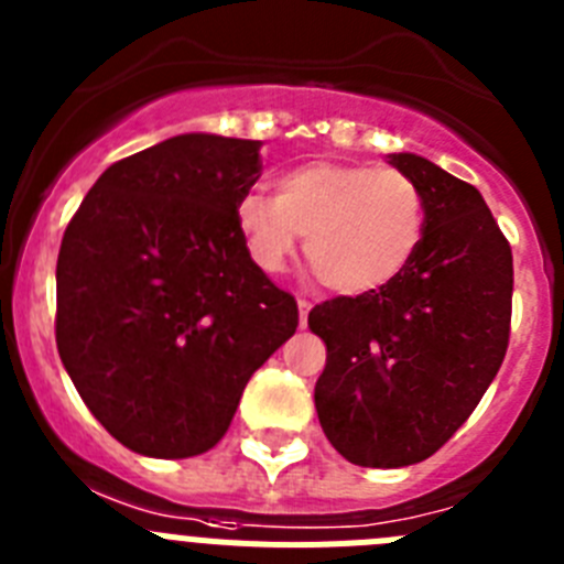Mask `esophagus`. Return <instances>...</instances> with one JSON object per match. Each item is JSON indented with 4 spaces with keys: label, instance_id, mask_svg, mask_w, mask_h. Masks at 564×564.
<instances>
[{
    "label": "esophagus",
    "instance_id": "obj_1",
    "mask_svg": "<svg viewBox=\"0 0 564 564\" xmlns=\"http://www.w3.org/2000/svg\"><path fill=\"white\" fill-rule=\"evenodd\" d=\"M299 327H307V313H311L313 302H307V299H299Z\"/></svg>",
    "mask_w": 564,
    "mask_h": 564
}]
</instances>
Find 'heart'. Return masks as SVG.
<instances>
[{
  "label": "heart",
  "instance_id": "obj_1",
  "mask_svg": "<svg viewBox=\"0 0 564 564\" xmlns=\"http://www.w3.org/2000/svg\"><path fill=\"white\" fill-rule=\"evenodd\" d=\"M276 188V197L248 192L237 203L239 234L262 271H282L307 234L318 282L364 296L395 282L421 248L423 194L398 169L313 161L282 174Z\"/></svg>",
  "mask_w": 564,
  "mask_h": 564
}]
</instances>
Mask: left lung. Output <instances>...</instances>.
<instances>
[{"instance_id":"8db88e82","label":"left lung","mask_w":564,"mask_h":564,"mask_svg":"<svg viewBox=\"0 0 564 564\" xmlns=\"http://www.w3.org/2000/svg\"><path fill=\"white\" fill-rule=\"evenodd\" d=\"M387 161L423 194L415 259L381 291L336 296L307 316L327 344L318 423L364 468L421 463L460 430L506 358L514 291L511 246L482 194L421 154Z\"/></svg>"}]
</instances>
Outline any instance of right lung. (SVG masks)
<instances>
[{
	"instance_id": "obj_1",
	"label": "right lung",
	"mask_w": 564,
	"mask_h": 564,
	"mask_svg": "<svg viewBox=\"0 0 564 564\" xmlns=\"http://www.w3.org/2000/svg\"><path fill=\"white\" fill-rule=\"evenodd\" d=\"M262 141L174 134L112 163L62 239L56 344L87 410L127 449L203 455L299 307L251 259L237 203Z\"/></svg>"
}]
</instances>
